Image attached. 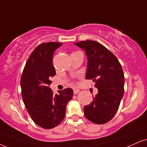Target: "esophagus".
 <instances>
[{
  "label": "esophagus",
  "instance_id": "esophagus-1",
  "mask_svg": "<svg viewBox=\"0 0 147 147\" xmlns=\"http://www.w3.org/2000/svg\"><path fill=\"white\" fill-rule=\"evenodd\" d=\"M80 92V90L79 89H74V95H76V94Z\"/></svg>",
  "mask_w": 147,
  "mask_h": 147
}]
</instances>
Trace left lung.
<instances>
[{"instance_id": "1", "label": "left lung", "mask_w": 147, "mask_h": 147, "mask_svg": "<svg viewBox=\"0 0 147 147\" xmlns=\"http://www.w3.org/2000/svg\"><path fill=\"white\" fill-rule=\"evenodd\" d=\"M74 44L85 51L88 60L86 79H93L98 89L93 101L84 108V115L94 123H106L115 115L123 97L122 67L117 57L97 41L86 40Z\"/></svg>"}]
</instances>
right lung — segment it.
Instances as JSON below:
<instances>
[{"mask_svg":"<svg viewBox=\"0 0 147 147\" xmlns=\"http://www.w3.org/2000/svg\"><path fill=\"white\" fill-rule=\"evenodd\" d=\"M62 43H41L32 52L25 65L20 80L22 96L31 119L43 129L57 126L65 117L66 106L73 97L71 88L54 95L50 85L56 74L53 54Z\"/></svg>","mask_w":147,"mask_h":147,"instance_id":"add662e5","label":"right lung"}]
</instances>
